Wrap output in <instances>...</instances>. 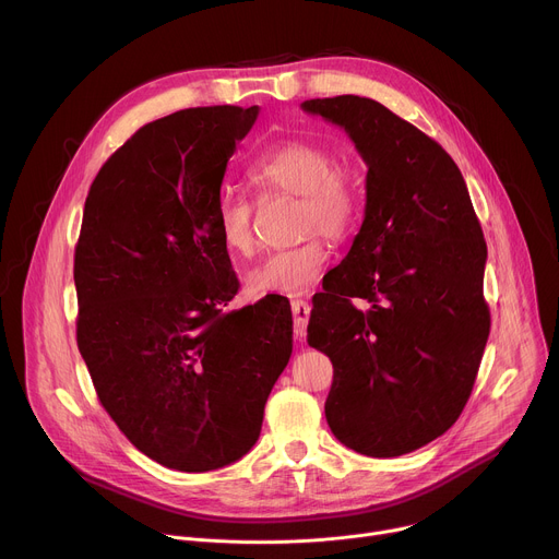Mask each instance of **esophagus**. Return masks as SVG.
Masks as SVG:
<instances>
[{"label": "esophagus", "instance_id": "34e87169", "mask_svg": "<svg viewBox=\"0 0 559 559\" xmlns=\"http://www.w3.org/2000/svg\"><path fill=\"white\" fill-rule=\"evenodd\" d=\"M309 311H311V307H309V302H305V300H292V313H294V334H296V338L300 341V338H305V334H307V323H309Z\"/></svg>", "mask_w": 559, "mask_h": 559}]
</instances>
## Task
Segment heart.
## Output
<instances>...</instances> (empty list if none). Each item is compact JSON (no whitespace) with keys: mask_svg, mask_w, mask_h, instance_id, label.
<instances>
[{"mask_svg":"<svg viewBox=\"0 0 559 559\" xmlns=\"http://www.w3.org/2000/svg\"><path fill=\"white\" fill-rule=\"evenodd\" d=\"M250 183L270 194L298 197V229L309 234L300 246L270 252L248 274L246 287L252 296H296L316 283L330 261L328 238H345L360 212V197L347 170L336 166L334 152L316 141H283L248 168ZM254 207L250 199L223 192L214 203V227L223 248L234 257H250L257 246Z\"/></svg>","mask_w":559,"mask_h":559,"instance_id":"heart-1","label":"heart"}]
</instances>
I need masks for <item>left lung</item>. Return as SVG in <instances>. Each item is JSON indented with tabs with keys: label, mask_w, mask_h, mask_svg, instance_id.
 <instances>
[{
	"label": "left lung",
	"mask_w": 559,
	"mask_h": 559,
	"mask_svg": "<svg viewBox=\"0 0 559 559\" xmlns=\"http://www.w3.org/2000/svg\"><path fill=\"white\" fill-rule=\"evenodd\" d=\"M300 108L341 126L367 164L360 231L307 325L334 365L328 425L362 455H405L471 395L491 328L485 234L453 158L416 126L356 95Z\"/></svg>",
	"instance_id": "left-lung-1"
}]
</instances>
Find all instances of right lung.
Listing matches in <instances>:
<instances>
[{
	"instance_id": "obj_1",
	"label": "right lung",
	"mask_w": 559,
	"mask_h": 559,
	"mask_svg": "<svg viewBox=\"0 0 559 559\" xmlns=\"http://www.w3.org/2000/svg\"><path fill=\"white\" fill-rule=\"evenodd\" d=\"M259 106L188 108L139 128L99 170L74 250L76 345L123 436L201 473L259 440L292 356V309L238 292L214 227L229 156Z\"/></svg>"
}]
</instances>
